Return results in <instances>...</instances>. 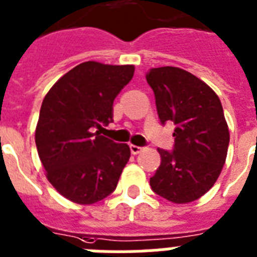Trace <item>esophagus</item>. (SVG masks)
Returning <instances> with one entry per match:
<instances>
[{"label":"esophagus","mask_w":257,"mask_h":257,"mask_svg":"<svg viewBox=\"0 0 257 257\" xmlns=\"http://www.w3.org/2000/svg\"><path fill=\"white\" fill-rule=\"evenodd\" d=\"M142 150H143V148L138 147V146H134V144H131V146H130V151H131V154H133V155L141 154Z\"/></svg>","instance_id":"1"}]
</instances>
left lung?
Returning a JSON list of instances; mask_svg holds the SVG:
<instances>
[{"label": "left lung", "instance_id": "8db88e82", "mask_svg": "<svg viewBox=\"0 0 257 257\" xmlns=\"http://www.w3.org/2000/svg\"><path fill=\"white\" fill-rule=\"evenodd\" d=\"M159 119L176 124L175 148H158L162 163L150 179L156 194L173 203H189L209 192L227 156L230 133L219 97L207 84L177 67L151 68Z\"/></svg>", "mask_w": 257, "mask_h": 257}]
</instances>
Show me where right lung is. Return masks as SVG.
Masks as SVG:
<instances>
[{
  "mask_svg": "<svg viewBox=\"0 0 257 257\" xmlns=\"http://www.w3.org/2000/svg\"><path fill=\"white\" fill-rule=\"evenodd\" d=\"M134 71V65L85 61L44 97L35 130L38 155L51 185L72 202L92 205L115 190L130 147L101 131L113 122L114 99Z\"/></svg>",
  "mask_w": 257,
  "mask_h": 257,
  "instance_id": "add662e5",
  "label": "right lung"
}]
</instances>
